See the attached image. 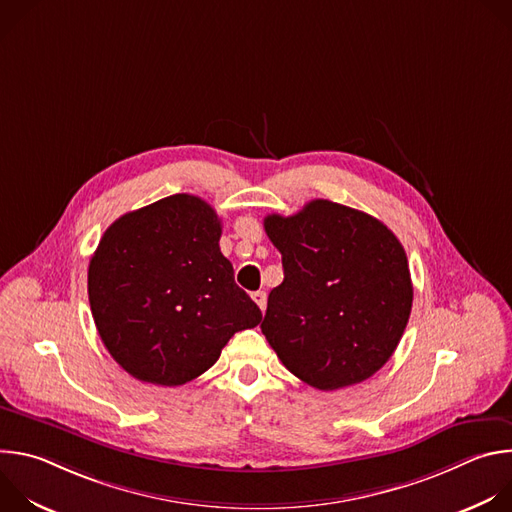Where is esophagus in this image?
I'll list each match as a JSON object with an SVG mask.
<instances>
[{
  "mask_svg": "<svg viewBox=\"0 0 512 512\" xmlns=\"http://www.w3.org/2000/svg\"><path fill=\"white\" fill-rule=\"evenodd\" d=\"M253 300H255V304L259 306V310L265 312V308H267V294H265V291H255Z\"/></svg>",
  "mask_w": 512,
  "mask_h": 512,
  "instance_id": "1",
  "label": "esophagus"
}]
</instances>
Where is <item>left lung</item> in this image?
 <instances>
[{"label":"left lung","mask_w":512,"mask_h":512,"mask_svg":"<svg viewBox=\"0 0 512 512\" xmlns=\"http://www.w3.org/2000/svg\"><path fill=\"white\" fill-rule=\"evenodd\" d=\"M283 281L261 324L283 367L320 391L373 377L395 352L413 304L403 245L379 218L312 200L265 216Z\"/></svg>","instance_id":"1"}]
</instances>
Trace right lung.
Segmentation results:
<instances>
[{"label": "right lung", "instance_id": "add662e5", "mask_svg": "<svg viewBox=\"0 0 512 512\" xmlns=\"http://www.w3.org/2000/svg\"><path fill=\"white\" fill-rule=\"evenodd\" d=\"M221 218L198 196L174 194L127 212L89 263V302L115 362L143 383L178 387L206 373L261 310L221 253Z\"/></svg>", "mask_w": 512, "mask_h": 512}]
</instances>
